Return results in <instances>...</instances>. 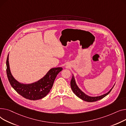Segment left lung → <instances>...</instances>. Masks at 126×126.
<instances>
[{
	"instance_id": "obj_1",
	"label": "left lung",
	"mask_w": 126,
	"mask_h": 126,
	"mask_svg": "<svg viewBox=\"0 0 126 126\" xmlns=\"http://www.w3.org/2000/svg\"><path fill=\"white\" fill-rule=\"evenodd\" d=\"M114 85L111 88V89L108 93H107L105 94H104L100 95V96H97V97H91V96L86 95L85 94H84L83 92H82L80 90V89L78 87V86H77V85L76 83L75 79L74 76L73 75L72 77L71 81V87L72 90L73 91V93H74L78 97H79L81 99H82V100H83L84 101L88 102H95V101L100 100L103 99V98H104L107 94H108L110 93V92L111 91Z\"/></svg>"
}]
</instances>
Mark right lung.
I'll use <instances>...</instances> for the list:
<instances>
[{
    "label": "right lung",
    "mask_w": 126,
    "mask_h": 126,
    "mask_svg": "<svg viewBox=\"0 0 126 126\" xmlns=\"http://www.w3.org/2000/svg\"><path fill=\"white\" fill-rule=\"evenodd\" d=\"M6 64L7 76L12 87L22 97L31 100H39L46 97L52 87L57 74L63 70L62 67L52 68L39 81L31 84H23L19 82L12 76L10 69L9 54Z\"/></svg>",
    "instance_id": "right-lung-1"
}]
</instances>
